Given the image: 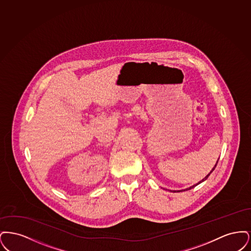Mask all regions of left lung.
I'll list each match as a JSON object with an SVG mask.
<instances>
[{
	"mask_svg": "<svg viewBox=\"0 0 251 251\" xmlns=\"http://www.w3.org/2000/svg\"><path fill=\"white\" fill-rule=\"evenodd\" d=\"M217 163H218V160H217V162H216V164H215V167H214V168H213V169H212V170H211V172H210V173H209V174H208V175H207V176H206V177H205V178H204V179H201V181H199V182H198V183H197V184H195V185H192V186H190V187H189V188H186V189H184V191H185V190H190V189H192V188H194V187H195V186H197V185H198V184H200V183H201V182H202V181H204V180H205V179H208V177H209V176H210V174H211V173H212V172H213V171H214V170H215V167H216V165H217ZM181 191H182V190H181ZM177 192H180V190H178V191H177Z\"/></svg>",
	"mask_w": 251,
	"mask_h": 251,
	"instance_id": "8db88e82",
	"label": "left lung"
}]
</instances>
